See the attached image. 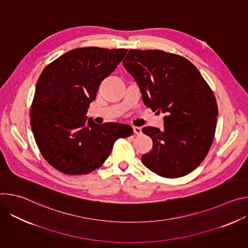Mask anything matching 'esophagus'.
Listing matches in <instances>:
<instances>
[{"instance_id":"esophagus-1","label":"esophagus","mask_w":248,"mask_h":248,"mask_svg":"<svg viewBox=\"0 0 248 248\" xmlns=\"http://www.w3.org/2000/svg\"><path fill=\"white\" fill-rule=\"evenodd\" d=\"M133 131L137 135H140L141 133H142V130H141V128L138 127V126H133Z\"/></svg>"}]
</instances>
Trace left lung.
I'll list each match as a JSON object with an SVG mask.
<instances>
[{
	"label": "left lung",
	"instance_id": "left-lung-1",
	"mask_svg": "<svg viewBox=\"0 0 248 248\" xmlns=\"http://www.w3.org/2000/svg\"><path fill=\"white\" fill-rule=\"evenodd\" d=\"M124 66L133 77L144 105L165 113L164 128L142 132L153 148L141 161L164 178L186 175L205 159L213 142L218 106L199 70L186 58L162 50H129Z\"/></svg>",
	"mask_w": 248,
	"mask_h": 248
}]
</instances>
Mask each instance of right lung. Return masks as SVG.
Listing matches in <instances>:
<instances>
[{
  "instance_id": "obj_1",
  "label": "right lung",
  "mask_w": 248,
  "mask_h": 248,
  "mask_svg": "<svg viewBox=\"0 0 248 248\" xmlns=\"http://www.w3.org/2000/svg\"><path fill=\"white\" fill-rule=\"evenodd\" d=\"M127 50L85 47L70 50L49 63L37 81L30 124L44 159L59 171L78 175L101 167L115 141L133 129L118 123L97 124L86 113L103 79Z\"/></svg>"
}]
</instances>
